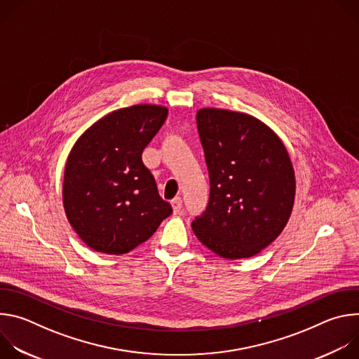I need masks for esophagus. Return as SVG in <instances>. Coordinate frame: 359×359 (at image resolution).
<instances>
[{"instance_id": "34e87169", "label": "esophagus", "mask_w": 359, "mask_h": 359, "mask_svg": "<svg viewBox=\"0 0 359 359\" xmlns=\"http://www.w3.org/2000/svg\"><path fill=\"white\" fill-rule=\"evenodd\" d=\"M170 203H172L173 212H175V213H180V210H182V208H183V200H182V197H175Z\"/></svg>"}]
</instances>
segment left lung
I'll use <instances>...</instances> for the list:
<instances>
[{
	"instance_id": "8db88e82",
	"label": "left lung",
	"mask_w": 359,
	"mask_h": 359,
	"mask_svg": "<svg viewBox=\"0 0 359 359\" xmlns=\"http://www.w3.org/2000/svg\"><path fill=\"white\" fill-rule=\"evenodd\" d=\"M196 123L210 197L191 229L220 257H251L271 244L290 219L295 177L288 151L270 128L245 114L204 108Z\"/></svg>"
}]
</instances>
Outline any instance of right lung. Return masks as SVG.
Wrapping results in <instances>:
<instances>
[{
	"mask_svg": "<svg viewBox=\"0 0 359 359\" xmlns=\"http://www.w3.org/2000/svg\"><path fill=\"white\" fill-rule=\"evenodd\" d=\"M168 118L158 105H135L93 123L65 166L64 208L86 245L125 254L146 241L173 212L142 162L143 149Z\"/></svg>",
	"mask_w": 359,
	"mask_h": 359,
	"instance_id": "1",
	"label": "right lung"
}]
</instances>
